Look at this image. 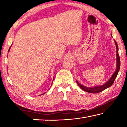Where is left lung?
<instances>
[{
  "label": "left lung",
  "mask_w": 127,
  "mask_h": 127,
  "mask_svg": "<svg viewBox=\"0 0 127 127\" xmlns=\"http://www.w3.org/2000/svg\"><path fill=\"white\" fill-rule=\"evenodd\" d=\"M115 44L116 46V49H117V68H116V72H114L113 74L112 75V77H111L110 80H109L106 83H105V84L102 85V86H100L94 87L93 88L87 87H85L84 86H83V85L80 84L77 81H76L78 86L80 87V88L81 89L84 90V91L88 92V93L96 94V93H100V92L103 91V90L106 89V88L110 87L113 84L114 81L115 80V79L116 78V77H117L118 73H119L120 67V57L119 55V47H118V45L116 41H115Z\"/></svg>",
  "instance_id": "left-lung-1"
}]
</instances>
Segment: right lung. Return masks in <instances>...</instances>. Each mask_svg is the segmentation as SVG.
Instances as JSON below:
<instances>
[{"label": "right lung", "mask_w": 127, "mask_h": 127, "mask_svg": "<svg viewBox=\"0 0 127 127\" xmlns=\"http://www.w3.org/2000/svg\"><path fill=\"white\" fill-rule=\"evenodd\" d=\"M9 50H10V48H9ZM9 50H8V51H9Z\"/></svg>", "instance_id": "1"}]
</instances>
